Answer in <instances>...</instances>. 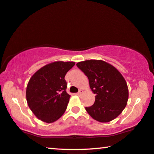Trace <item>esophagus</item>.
Wrapping results in <instances>:
<instances>
[{
  "mask_svg": "<svg viewBox=\"0 0 154 154\" xmlns=\"http://www.w3.org/2000/svg\"><path fill=\"white\" fill-rule=\"evenodd\" d=\"M82 92H82V90H79V92L77 93V95H81L82 94Z\"/></svg>",
  "mask_w": 154,
  "mask_h": 154,
  "instance_id": "obj_1",
  "label": "esophagus"
}]
</instances>
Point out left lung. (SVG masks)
<instances>
[{"label":"left lung","mask_w":154,"mask_h":154,"mask_svg":"<svg viewBox=\"0 0 154 154\" xmlns=\"http://www.w3.org/2000/svg\"><path fill=\"white\" fill-rule=\"evenodd\" d=\"M78 67L89 79L95 101L85 110L94 119L105 123L115 119L126 106L128 88L122 73L112 64L101 60L79 62Z\"/></svg>","instance_id":"1"}]
</instances>
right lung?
Segmentation results:
<instances>
[{
  "instance_id": "add662e5",
  "label": "right lung",
  "mask_w": 154,
  "mask_h": 154,
  "mask_svg": "<svg viewBox=\"0 0 154 154\" xmlns=\"http://www.w3.org/2000/svg\"><path fill=\"white\" fill-rule=\"evenodd\" d=\"M74 65V62H51L29 80L26 92L28 106L41 121L53 123L65 112L71 96L65 90L64 76Z\"/></svg>"
}]
</instances>
